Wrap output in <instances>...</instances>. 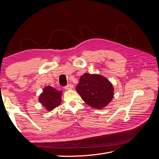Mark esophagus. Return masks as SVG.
I'll return each mask as SVG.
<instances>
[{
  "label": "esophagus",
  "instance_id": "1",
  "mask_svg": "<svg viewBox=\"0 0 159 159\" xmlns=\"http://www.w3.org/2000/svg\"><path fill=\"white\" fill-rule=\"evenodd\" d=\"M73 88V85H71V84H68V85H67L66 87H65V89H67V90H68V89H72Z\"/></svg>",
  "mask_w": 159,
  "mask_h": 159
}]
</instances>
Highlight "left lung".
<instances>
[{
    "instance_id": "left-lung-1",
    "label": "left lung",
    "mask_w": 159,
    "mask_h": 159,
    "mask_svg": "<svg viewBox=\"0 0 159 159\" xmlns=\"http://www.w3.org/2000/svg\"><path fill=\"white\" fill-rule=\"evenodd\" d=\"M76 91L86 104L95 109L105 107L113 97V87L105 77L85 73L80 78Z\"/></svg>"
}]
</instances>
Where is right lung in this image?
Listing matches in <instances>:
<instances>
[{
	"label": "right lung",
	"instance_id": "obj_1",
	"mask_svg": "<svg viewBox=\"0 0 159 159\" xmlns=\"http://www.w3.org/2000/svg\"><path fill=\"white\" fill-rule=\"evenodd\" d=\"M61 91H57L52 86H47L39 97V102L48 111L59 106L61 102Z\"/></svg>",
	"mask_w": 159,
	"mask_h": 159
}]
</instances>
